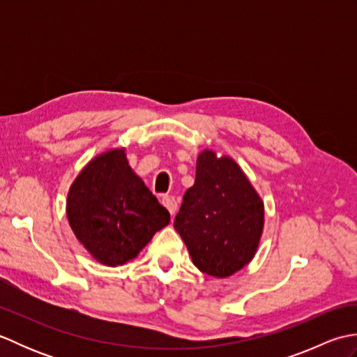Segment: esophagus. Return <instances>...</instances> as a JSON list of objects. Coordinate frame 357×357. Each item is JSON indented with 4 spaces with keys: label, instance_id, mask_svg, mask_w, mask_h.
I'll return each mask as SVG.
<instances>
[{
    "label": "esophagus",
    "instance_id": "1",
    "mask_svg": "<svg viewBox=\"0 0 357 357\" xmlns=\"http://www.w3.org/2000/svg\"><path fill=\"white\" fill-rule=\"evenodd\" d=\"M162 206L170 211L172 216H174L178 210V201L174 199V196H162Z\"/></svg>",
    "mask_w": 357,
    "mask_h": 357
}]
</instances>
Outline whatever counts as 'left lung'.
I'll return each instance as SVG.
<instances>
[{"instance_id": "left-lung-1", "label": "left lung", "mask_w": 357, "mask_h": 357, "mask_svg": "<svg viewBox=\"0 0 357 357\" xmlns=\"http://www.w3.org/2000/svg\"><path fill=\"white\" fill-rule=\"evenodd\" d=\"M174 229L196 267L229 278L253 259L262 236L264 202L231 158L204 150Z\"/></svg>"}]
</instances>
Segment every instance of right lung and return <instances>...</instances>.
<instances>
[{"label":"right lung","instance_id":"1","mask_svg":"<svg viewBox=\"0 0 357 357\" xmlns=\"http://www.w3.org/2000/svg\"><path fill=\"white\" fill-rule=\"evenodd\" d=\"M67 219L98 262L116 267L138 256L170 222V213L128 165L126 150L112 149L93 158L73 181Z\"/></svg>","mask_w":357,"mask_h":357}]
</instances>
